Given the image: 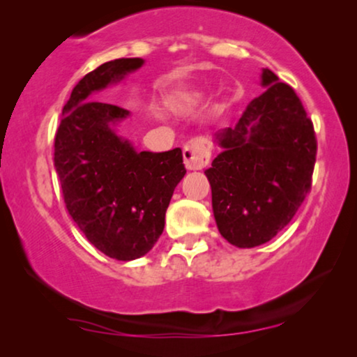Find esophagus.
I'll return each mask as SVG.
<instances>
[{"mask_svg": "<svg viewBox=\"0 0 357 357\" xmlns=\"http://www.w3.org/2000/svg\"><path fill=\"white\" fill-rule=\"evenodd\" d=\"M183 159L185 165L190 170H199L206 167L209 162V149L206 141L203 138L190 139L183 148Z\"/></svg>", "mask_w": 357, "mask_h": 357, "instance_id": "obj_1", "label": "esophagus"}]
</instances>
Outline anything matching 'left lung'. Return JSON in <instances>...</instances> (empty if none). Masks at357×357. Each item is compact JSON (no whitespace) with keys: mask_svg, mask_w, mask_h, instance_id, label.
<instances>
[{"mask_svg":"<svg viewBox=\"0 0 357 357\" xmlns=\"http://www.w3.org/2000/svg\"><path fill=\"white\" fill-rule=\"evenodd\" d=\"M265 92L247 105L234 128L214 135L222 151L206 177L221 236L252 248L271 241L294 218L312 187L314 123L289 84L263 70Z\"/></svg>","mask_w":357,"mask_h":357,"instance_id":"8db88e82","label":"left lung"}]
</instances>
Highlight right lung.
Instances as JSON below:
<instances>
[{
    "label": "right lung",
    "instance_id": "right-lung-1",
    "mask_svg": "<svg viewBox=\"0 0 357 357\" xmlns=\"http://www.w3.org/2000/svg\"><path fill=\"white\" fill-rule=\"evenodd\" d=\"M119 58L87 73L63 107L55 169L68 213L92 245L130 261L148 253L164 231L165 211L185 170L182 149L136 153L114 125L130 115L94 94L143 65Z\"/></svg>",
    "mask_w": 357,
    "mask_h": 357
}]
</instances>
